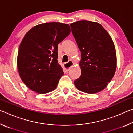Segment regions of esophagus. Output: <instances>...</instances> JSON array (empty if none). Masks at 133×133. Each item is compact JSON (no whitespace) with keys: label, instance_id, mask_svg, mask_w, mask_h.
I'll return each instance as SVG.
<instances>
[{"label":"esophagus","instance_id":"34e87169","mask_svg":"<svg viewBox=\"0 0 133 133\" xmlns=\"http://www.w3.org/2000/svg\"><path fill=\"white\" fill-rule=\"evenodd\" d=\"M73 65H74V63L71 60H70V61H69V62L67 63H64L63 64L64 70L66 71H68L70 70V69Z\"/></svg>","mask_w":133,"mask_h":133}]
</instances>
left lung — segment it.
Here are the masks:
<instances>
[{
	"instance_id": "obj_1",
	"label": "left lung",
	"mask_w": 133,
	"mask_h": 133,
	"mask_svg": "<svg viewBox=\"0 0 133 133\" xmlns=\"http://www.w3.org/2000/svg\"><path fill=\"white\" fill-rule=\"evenodd\" d=\"M82 59L81 76L75 86L84 93L93 94L104 89L116 69L114 43L104 28L97 22L79 21L70 24Z\"/></svg>"
}]
</instances>
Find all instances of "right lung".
I'll return each mask as SVG.
<instances>
[{"instance_id": "1", "label": "right lung", "mask_w": 133, "mask_h": 133, "mask_svg": "<svg viewBox=\"0 0 133 133\" xmlns=\"http://www.w3.org/2000/svg\"><path fill=\"white\" fill-rule=\"evenodd\" d=\"M70 33L68 24L50 22L31 28L20 44L17 68L23 82L37 93H48L64 75L58 63V44Z\"/></svg>"}]
</instances>
